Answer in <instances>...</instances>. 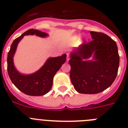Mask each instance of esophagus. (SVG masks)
<instances>
[{
  "mask_svg": "<svg viewBox=\"0 0 128 128\" xmlns=\"http://www.w3.org/2000/svg\"><path fill=\"white\" fill-rule=\"evenodd\" d=\"M66 55H67V61H68V60H69V59H70V57H69V54H66Z\"/></svg>",
  "mask_w": 128,
  "mask_h": 128,
  "instance_id": "1",
  "label": "esophagus"
}]
</instances>
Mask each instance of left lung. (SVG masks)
I'll list each match as a JSON object with an SVG mask.
<instances>
[{
    "label": "left lung",
    "mask_w": 128,
    "mask_h": 128,
    "mask_svg": "<svg viewBox=\"0 0 128 128\" xmlns=\"http://www.w3.org/2000/svg\"><path fill=\"white\" fill-rule=\"evenodd\" d=\"M92 40L70 53L72 84L80 94H94L109 88L117 76L120 64L118 46L102 32H90ZM92 56L93 60L88 59Z\"/></svg>",
    "instance_id": "8db88e82"
}]
</instances>
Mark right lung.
<instances>
[{
  "mask_svg": "<svg viewBox=\"0 0 128 128\" xmlns=\"http://www.w3.org/2000/svg\"><path fill=\"white\" fill-rule=\"evenodd\" d=\"M36 35L40 37H46L48 34L42 31L30 29L20 36L13 41L7 57V70L11 81L16 87L25 94L39 96L46 94L50 91L53 84V78L57 71L66 60V54L61 56L49 58L45 64L34 73L22 74L18 72L13 63V57L19 42L25 35Z\"/></svg>",
  "mask_w": 128,
  "mask_h": 128,
  "instance_id": "1",
  "label": "right lung"
}]
</instances>
